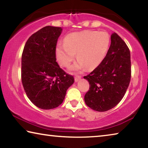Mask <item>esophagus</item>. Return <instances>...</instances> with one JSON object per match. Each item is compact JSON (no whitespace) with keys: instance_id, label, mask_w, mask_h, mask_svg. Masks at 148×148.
<instances>
[{"instance_id":"obj_1","label":"esophagus","mask_w":148,"mask_h":148,"mask_svg":"<svg viewBox=\"0 0 148 148\" xmlns=\"http://www.w3.org/2000/svg\"><path fill=\"white\" fill-rule=\"evenodd\" d=\"M80 79H81V76H76L74 77V79H75V82H78Z\"/></svg>"}]
</instances>
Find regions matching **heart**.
I'll use <instances>...</instances> for the list:
<instances>
[{"instance_id":"obj_1","label":"heart","mask_w":148,"mask_h":148,"mask_svg":"<svg viewBox=\"0 0 148 148\" xmlns=\"http://www.w3.org/2000/svg\"><path fill=\"white\" fill-rule=\"evenodd\" d=\"M109 34L104 31H84L66 36L64 43L59 42L56 49L57 61L66 67L76 57L78 59L70 67L72 71H82L97 67L103 61L110 45Z\"/></svg>"}]
</instances>
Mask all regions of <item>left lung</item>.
Returning a JSON list of instances; mask_svg holds the SVG:
<instances>
[{"instance_id":"left-lung-1","label":"left lung","mask_w":148,"mask_h":148,"mask_svg":"<svg viewBox=\"0 0 148 148\" xmlns=\"http://www.w3.org/2000/svg\"><path fill=\"white\" fill-rule=\"evenodd\" d=\"M131 62L129 47L116 32L103 61L84 78L89 90L84 97L86 104L97 112L113 108L124 97L131 81Z\"/></svg>"}]
</instances>
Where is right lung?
Wrapping results in <instances>:
<instances>
[{
	"mask_svg": "<svg viewBox=\"0 0 148 148\" xmlns=\"http://www.w3.org/2000/svg\"><path fill=\"white\" fill-rule=\"evenodd\" d=\"M61 27L46 26L27 40L21 57V81L27 96L35 106L53 109L63 102L74 77L60 68L56 49Z\"/></svg>",
	"mask_w": 148,
	"mask_h": 148,
	"instance_id": "right-lung-1",
	"label": "right lung"
}]
</instances>
